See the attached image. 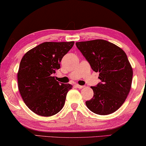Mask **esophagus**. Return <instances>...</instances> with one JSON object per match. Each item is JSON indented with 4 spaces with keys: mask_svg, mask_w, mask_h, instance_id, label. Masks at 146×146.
Listing matches in <instances>:
<instances>
[{
    "mask_svg": "<svg viewBox=\"0 0 146 146\" xmlns=\"http://www.w3.org/2000/svg\"><path fill=\"white\" fill-rule=\"evenodd\" d=\"M75 86H76V87H77L78 88H84V86H80V85H79V84H76Z\"/></svg>",
    "mask_w": 146,
    "mask_h": 146,
    "instance_id": "34e87169",
    "label": "esophagus"
}]
</instances>
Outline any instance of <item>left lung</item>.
<instances>
[{
    "label": "left lung",
    "instance_id": "left-lung-1",
    "mask_svg": "<svg viewBox=\"0 0 146 146\" xmlns=\"http://www.w3.org/2000/svg\"><path fill=\"white\" fill-rule=\"evenodd\" d=\"M91 68L99 72L101 82L91 86L94 96L86 105L96 114L105 115L115 112L123 105L131 88L132 67L125 52L107 40L76 42Z\"/></svg>",
    "mask_w": 146,
    "mask_h": 146
}]
</instances>
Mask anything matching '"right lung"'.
Returning <instances> with one entry per match:
<instances>
[{"label": "right lung", "mask_w": 146, "mask_h": 146, "mask_svg": "<svg viewBox=\"0 0 146 146\" xmlns=\"http://www.w3.org/2000/svg\"><path fill=\"white\" fill-rule=\"evenodd\" d=\"M74 42H46L26 53L17 73L18 88L26 106L35 113L50 117L64 107L70 84L60 83L52 77L60 68L63 57Z\"/></svg>", "instance_id": "obj_1"}]
</instances>
